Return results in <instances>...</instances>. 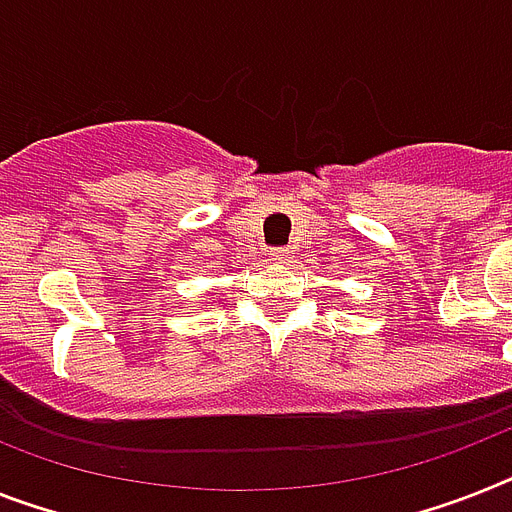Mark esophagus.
I'll return each instance as SVG.
<instances>
[{
  "instance_id": "obj_1",
  "label": "esophagus",
  "mask_w": 512,
  "mask_h": 512,
  "mask_svg": "<svg viewBox=\"0 0 512 512\" xmlns=\"http://www.w3.org/2000/svg\"><path fill=\"white\" fill-rule=\"evenodd\" d=\"M272 261H277V264H287L290 261V248H272Z\"/></svg>"
}]
</instances>
